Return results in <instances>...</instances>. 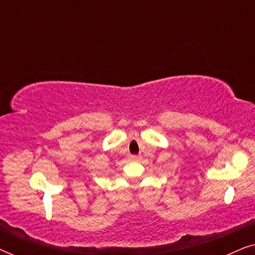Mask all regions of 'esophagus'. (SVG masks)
Instances as JSON below:
<instances>
[{
	"mask_svg": "<svg viewBox=\"0 0 255 255\" xmlns=\"http://www.w3.org/2000/svg\"><path fill=\"white\" fill-rule=\"evenodd\" d=\"M130 160H131V161H138V160H140V156H138V155H131V156H130Z\"/></svg>",
	"mask_w": 255,
	"mask_h": 255,
	"instance_id": "34e87169",
	"label": "esophagus"
}]
</instances>
